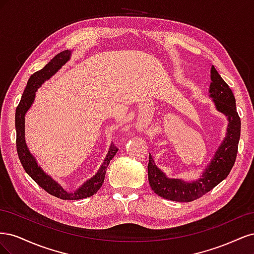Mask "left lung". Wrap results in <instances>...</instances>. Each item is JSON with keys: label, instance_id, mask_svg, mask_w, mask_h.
I'll return each mask as SVG.
<instances>
[{"label": "left lung", "instance_id": "1", "mask_svg": "<svg viewBox=\"0 0 254 254\" xmlns=\"http://www.w3.org/2000/svg\"><path fill=\"white\" fill-rule=\"evenodd\" d=\"M210 96L216 106V109L228 117L229 125L224 142L205 168L201 178L194 182H184L179 179H170L155 165L149 156L148 181L151 190L160 197L179 202H190L202 197L213 190L222 180L226 179L235 163L241 136V119L235 106V97L227 82L220 77L216 68L211 70Z\"/></svg>", "mask_w": 254, "mask_h": 254}]
</instances>
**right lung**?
Instances as JSON below:
<instances>
[{"instance_id":"1","label":"right lung","mask_w":254,"mask_h":254,"mask_svg":"<svg viewBox=\"0 0 254 254\" xmlns=\"http://www.w3.org/2000/svg\"><path fill=\"white\" fill-rule=\"evenodd\" d=\"M70 55L71 51L67 50L57 54L47 65L41 68L40 71L35 72L29 77L26 88L24 92H23L21 101L16 110V144L18 156L23 168H24L25 172L32 177V179L38 184V186L41 187L45 191H48L49 194L57 198L64 199V200H78V199L87 198L94 195L96 191L102 188L105 180L107 167H108L110 163V160H112V158L115 156V153L119 150L117 146H114L113 144L110 146L108 155H107L103 165L99 168L97 174L93 178H91L89 181H87L81 188L74 191V193H67V191L61 188L58 183L54 181L51 177L45 175L41 168L37 165L34 157L30 155L26 147L24 140V115L34 102L37 89L39 88L45 80L50 79L52 76L55 74L68 59H70Z\"/></svg>"}]
</instances>
